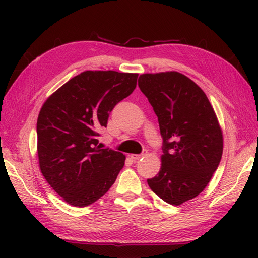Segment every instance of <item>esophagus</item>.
<instances>
[{"mask_svg": "<svg viewBox=\"0 0 258 258\" xmlns=\"http://www.w3.org/2000/svg\"><path fill=\"white\" fill-rule=\"evenodd\" d=\"M144 155H145V152H144V153H142V154H131V156H130V157L132 158L133 161H135V162H136V161H139L141 157H143Z\"/></svg>", "mask_w": 258, "mask_h": 258, "instance_id": "esophagus-1", "label": "esophagus"}]
</instances>
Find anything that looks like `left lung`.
Returning <instances> with one entry per match:
<instances>
[{"label":"left lung","mask_w":258,"mask_h":258,"mask_svg":"<svg viewBox=\"0 0 258 258\" xmlns=\"http://www.w3.org/2000/svg\"><path fill=\"white\" fill-rule=\"evenodd\" d=\"M139 86L157 115L163 138L161 169L147 184L178 206L210 183L223 154L222 128L204 91L184 74H142Z\"/></svg>","instance_id":"1"}]
</instances>
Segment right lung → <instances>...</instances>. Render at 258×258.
Returning <instances> with one entry per match:
<instances>
[{"label": "right lung", "mask_w": 258, "mask_h": 258, "mask_svg": "<svg viewBox=\"0 0 258 258\" xmlns=\"http://www.w3.org/2000/svg\"><path fill=\"white\" fill-rule=\"evenodd\" d=\"M138 73L85 71L47 97L38 114L37 156L51 187L75 207L96 202L114 184L125 155L101 149L108 115L136 87Z\"/></svg>", "instance_id": "1"}]
</instances>
